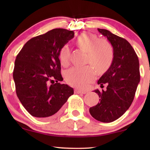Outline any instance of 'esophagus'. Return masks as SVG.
<instances>
[{
	"instance_id": "obj_1",
	"label": "esophagus",
	"mask_w": 150,
	"mask_h": 150,
	"mask_svg": "<svg viewBox=\"0 0 150 150\" xmlns=\"http://www.w3.org/2000/svg\"><path fill=\"white\" fill-rule=\"evenodd\" d=\"M75 93H76V94H79V93L85 94V93H87V91H83V90H80V89H77V88H76V89H75Z\"/></svg>"
}]
</instances>
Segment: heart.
<instances>
[{
	"mask_svg": "<svg viewBox=\"0 0 150 150\" xmlns=\"http://www.w3.org/2000/svg\"><path fill=\"white\" fill-rule=\"evenodd\" d=\"M76 44L87 52V63L93 66L98 72L106 71L110 67L114 59V48L107 39L98 38L97 35L85 32L77 37ZM69 57V47L68 45H64L59 52L61 63L67 65ZM93 67L87 65L71 68L65 73V81L73 87L84 88L95 77L96 71Z\"/></svg>",
	"mask_w": 150,
	"mask_h": 150,
	"instance_id": "heart-1",
	"label": "heart"
}]
</instances>
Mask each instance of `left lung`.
<instances>
[{
    "instance_id": "8db88e82",
    "label": "left lung",
    "mask_w": 150,
    "mask_h": 150,
    "mask_svg": "<svg viewBox=\"0 0 150 150\" xmlns=\"http://www.w3.org/2000/svg\"><path fill=\"white\" fill-rule=\"evenodd\" d=\"M98 31L107 38L114 48L112 63L98 84L107 85L106 90L95 91L100 98L96 106L89 108L93 117L102 122H111L122 116L130 107L140 80L139 59L126 40L105 29Z\"/></svg>"
}]
</instances>
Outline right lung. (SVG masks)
Masks as SVG:
<instances>
[{
  "label": "right lung",
  "mask_w": 150,
  "mask_h": 150,
  "mask_svg": "<svg viewBox=\"0 0 150 150\" xmlns=\"http://www.w3.org/2000/svg\"><path fill=\"white\" fill-rule=\"evenodd\" d=\"M73 37V31L53 29L28 40L17 55L13 71L16 95L34 117L57 116L74 93L73 88L59 83L63 81L59 50Z\"/></svg>",
  "instance_id": "right-lung-1"
}]
</instances>
